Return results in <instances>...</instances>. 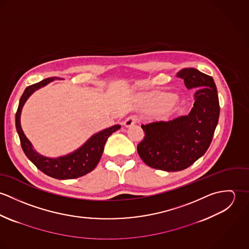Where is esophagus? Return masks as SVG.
Returning a JSON list of instances; mask_svg holds the SVG:
<instances>
[{"instance_id": "esophagus-1", "label": "esophagus", "mask_w": 249, "mask_h": 249, "mask_svg": "<svg viewBox=\"0 0 249 249\" xmlns=\"http://www.w3.org/2000/svg\"><path fill=\"white\" fill-rule=\"evenodd\" d=\"M137 123H138V119L135 116H130L125 119V121L124 122V125L125 127H130V126L136 124Z\"/></svg>"}]
</instances>
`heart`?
<instances>
[{
  "mask_svg": "<svg viewBox=\"0 0 249 249\" xmlns=\"http://www.w3.org/2000/svg\"><path fill=\"white\" fill-rule=\"evenodd\" d=\"M170 101H172V99H164V100H162V102H170Z\"/></svg>",
  "mask_w": 249,
  "mask_h": 249,
  "instance_id": "obj_1",
  "label": "heart"
}]
</instances>
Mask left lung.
I'll return each instance as SVG.
<instances>
[{
	"mask_svg": "<svg viewBox=\"0 0 249 249\" xmlns=\"http://www.w3.org/2000/svg\"><path fill=\"white\" fill-rule=\"evenodd\" d=\"M188 89H196L188 115L170 121L142 124L144 138L137 145L142 161L166 172L187 169L208 149L219 117V104L213 77L195 68L178 71Z\"/></svg>",
	"mask_w": 249,
	"mask_h": 249,
	"instance_id": "left-lung-1",
	"label": "left lung"
}]
</instances>
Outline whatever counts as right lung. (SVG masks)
I'll list each match as a JSON object with an SVG mask.
<instances>
[{
  "instance_id": "right-lung-1",
  "label": "right lung",
  "mask_w": 249,
  "mask_h": 249,
  "mask_svg": "<svg viewBox=\"0 0 249 249\" xmlns=\"http://www.w3.org/2000/svg\"><path fill=\"white\" fill-rule=\"evenodd\" d=\"M55 77H49L27 87L20 99L15 116L16 130L19 135L22 148L27 157L45 175L56 179H73L83 177L92 172L100 162L105 144L108 137L121 128L115 124L93 134L86 142L70 153L58 157H47L34 148L33 143L25 135L21 126V113L29 98L37 90L54 81Z\"/></svg>"
}]
</instances>
